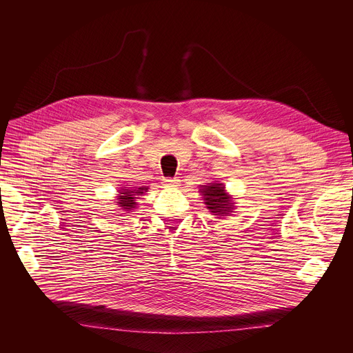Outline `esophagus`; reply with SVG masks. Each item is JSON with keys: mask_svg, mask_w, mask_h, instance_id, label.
<instances>
[{"mask_svg": "<svg viewBox=\"0 0 353 353\" xmlns=\"http://www.w3.org/2000/svg\"><path fill=\"white\" fill-rule=\"evenodd\" d=\"M179 179L177 177H174V179H172V177H168V179H165L163 180V184L166 185V187H174V185H177L179 184Z\"/></svg>", "mask_w": 353, "mask_h": 353, "instance_id": "esophagus-1", "label": "esophagus"}]
</instances>
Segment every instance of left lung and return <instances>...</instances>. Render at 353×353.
<instances>
[{
  "label": "left lung",
  "instance_id": "left-lung-1",
  "mask_svg": "<svg viewBox=\"0 0 353 353\" xmlns=\"http://www.w3.org/2000/svg\"><path fill=\"white\" fill-rule=\"evenodd\" d=\"M201 195L210 212L216 216H229L234 210V203H232V196L226 192L222 183H208L207 185H201Z\"/></svg>",
  "mask_w": 353,
  "mask_h": 353
}]
</instances>
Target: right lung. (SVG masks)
<instances>
[{
    "label": "right lung",
    "instance_id": "obj_1",
    "mask_svg": "<svg viewBox=\"0 0 353 353\" xmlns=\"http://www.w3.org/2000/svg\"><path fill=\"white\" fill-rule=\"evenodd\" d=\"M148 191V187H139V188H128V187H121L119 190L120 195L117 198V205L121 207V210H124L125 212H132V210L137 207L135 198L137 195H142Z\"/></svg>",
    "mask_w": 353,
    "mask_h": 353
}]
</instances>
